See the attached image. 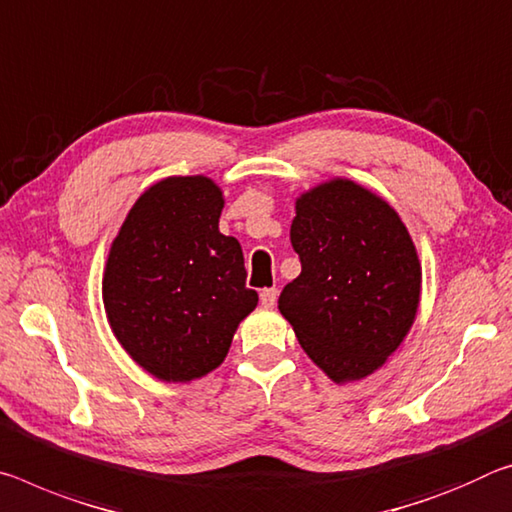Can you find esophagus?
<instances>
[{"label":"esophagus","mask_w":512,"mask_h":512,"mask_svg":"<svg viewBox=\"0 0 512 512\" xmlns=\"http://www.w3.org/2000/svg\"><path fill=\"white\" fill-rule=\"evenodd\" d=\"M259 300H262L264 307H273L275 300H278V289H275V287L262 289V291H259Z\"/></svg>","instance_id":"obj_1"}]
</instances>
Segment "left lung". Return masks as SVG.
Listing matches in <instances>:
<instances>
[{
  "label": "left lung",
  "mask_w": 512,
  "mask_h": 512,
  "mask_svg": "<svg viewBox=\"0 0 512 512\" xmlns=\"http://www.w3.org/2000/svg\"><path fill=\"white\" fill-rule=\"evenodd\" d=\"M289 237L300 275L278 307L303 351L335 383L383 367L408 335L421 291L399 214L360 184L332 180L296 200Z\"/></svg>",
  "instance_id": "8db88e82"
}]
</instances>
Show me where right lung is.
I'll list each match as a JSON object with an SVG mask.
<instances>
[{
	"mask_svg": "<svg viewBox=\"0 0 512 512\" xmlns=\"http://www.w3.org/2000/svg\"><path fill=\"white\" fill-rule=\"evenodd\" d=\"M223 193L209 177H168L129 209L113 239L102 298L113 335L154 378L216 369L255 310L239 241L218 232Z\"/></svg>",
	"mask_w": 512,
	"mask_h": 512,
	"instance_id": "right-lung-1",
	"label": "right lung"
}]
</instances>
